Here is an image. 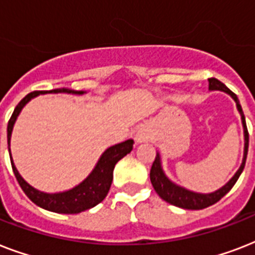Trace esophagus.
<instances>
[{
  "mask_svg": "<svg viewBox=\"0 0 255 255\" xmlns=\"http://www.w3.org/2000/svg\"><path fill=\"white\" fill-rule=\"evenodd\" d=\"M149 139H151V132H149L148 128L141 127L136 131L135 133L136 143H144V141H148Z\"/></svg>",
  "mask_w": 255,
  "mask_h": 255,
  "instance_id": "1",
  "label": "esophagus"
}]
</instances>
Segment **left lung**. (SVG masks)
<instances>
[{"instance_id":"obj_1","label":"left lung","mask_w":255,"mask_h":255,"mask_svg":"<svg viewBox=\"0 0 255 255\" xmlns=\"http://www.w3.org/2000/svg\"><path fill=\"white\" fill-rule=\"evenodd\" d=\"M209 90H220V91H224L226 94H229L232 98L234 99L236 104H237V110L241 115L242 126H244V135H245V149H244V160H242V164L240 169L236 172L233 177L230 178L229 181L226 182L225 185L220 188L218 190L213 192V193H196V192H192V190H188L185 188H182L180 185H176L174 182H172L169 178L165 176L164 173L163 167H161V159H160V153H157L155 157V161L152 164L151 173H149V177H151L152 186L155 188L156 193L159 194L160 197L163 198L164 201L169 202L172 205L178 206V208H182V209H190V210H198L204 209V208H208V206L213 205L217 201H220L224 196H225L228 192H229L233 185L237 182L238 177L241 176L242 170L245 168L246 163V156H248V148H249V132H248V127H246V120L245 115H244V111H242L241 104H240V100H238L237 95L232 92L229 88L226 87L222 82H220L216 78H209Z\"/></svg>"}]
</instances>
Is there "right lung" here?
<instances>
[{"label": "right lung", "instance_id": "1", "mask_svg": "<svg viewBox=\"0 0 255 255\" xmlns=\"http://www.w3.org/2000/svg\"><path fill=\"white\" fill-rule=\"evenodd\" d=\"M58 92L77 94V95L85 94V91H74V90H69V88H55V90H50V91H33L27 94L17 104V107L14 108L13 115L7 123V148H9L10 161H11L14 176H15L18 184L22 188V190L25 192L26 196L35 205L41 206L46 210H50V212H55V213L77 214L87 209H91L106 198L108 190H110V186H111L112 178H114L112 173H114L115 164L132 151L133 140H126L123 143L115 144V145L107 148L103 152V155L100 156L95 168L92 169L91 173L88 174V177L73 189L61 192V193H43L41 190H37L35 188L29 185L22 178L21 174L18 173L17 168L13 163V159H11V153H10V137H11L14 123H15L22 108L25 107V104L29 103L33 98L41 95V94H58Z\"/></svg>", "mask_w": 255, "mask_h": 255}]
</instances>
